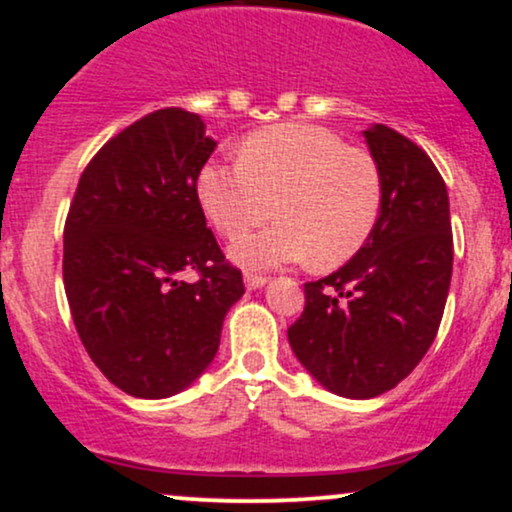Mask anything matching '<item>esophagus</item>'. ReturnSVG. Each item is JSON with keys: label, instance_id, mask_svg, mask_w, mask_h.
<instances>
[{"label": "esophagus", "instance_id": "obj_1", "mask_svg": "<svg viewBox=\"0 0 512 512\" xmlns=\"http://www.w3.org/2000/svg\"><path fill=\"white\" fill-rule=\"evenodd\" d=\"M264 284H267V276H262V274H252V272L245 274V286H248L250 291H252V289H262Z\"/></svg>", "mask_w": 512, "mask_h": 512}]
</instances>
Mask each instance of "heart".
Wrapping results in <instances>:
<instances>
[{
    "label": "heart",
    "mask_w": 512,
    "mask_h": 512,
    "mask_svg": "<svg viewBox=\"0 0 512 512\" xmlns=\"http://www.w3.org/2000/svg\"><path fill=\"white\" fill-rule=\"evenodd\" d=\"M197 195L211 226L238 238L269 216L279 223L233 245L245 267L310 260L315 269L342 267L378 226L383 175L366 149L346 146L317 125H274L245 137L238 161L199 170Z\"/></svg>",
    "instance_id": "heart-1"
}]
</instances>
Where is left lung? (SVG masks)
<instances>
[{
	"label": "left lung",
	"instance_id": "left-lung-1",
	"mask_svg": "<svg viewBox=\"0 0 512 512\" xmlns=\"http://www.w3.org/2000/svg\"><path fill=\"white\" fill-rule=\"evenodd\" d=\"M383 175V209L344 267L308 281L289 344L334 395L370 399L419 366L436 339L452 276L445 180L421 146L392 127L363 132Z\"/></svg>",
	"mask_w": 512,
	"mask_h": 512
}]
</instances>
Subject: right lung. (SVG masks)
Instances as JSON below:
<instances>
[{
	"label": "right lung",
	"instance_id": "right-lung-1",
	"mask_svg": "<svg viewBox=\"0 0 512 512\" xmlns=\"http://www.w3.org/2000/svg\"><path fill=\"white\" fill-rule=\"evenodd\" d=\"M214 146L199 115L156 110L101 146L69 204L62 276L72 320L91 361L132 397L163 399L197 380L245 293L197 195Z\"/></svg>",
	"mask_w": 512,
	"mask_h": 512
}]
</instances>
